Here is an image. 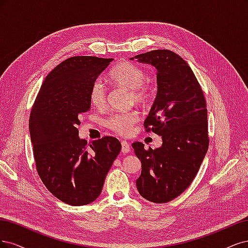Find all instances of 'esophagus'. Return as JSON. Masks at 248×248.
<instances>
[{
    "label": "esophagus",
    "instance_id": "esophagus-1",
    "mask_svg": "<svg viewBox=\"0 0 248 248\" xmlns=\"http://www.w3.org/2000/svg\"><path fill=\"white\" fill-rule=\"evenodd\" d=\"M131 151V146L126 141H122V153L127 154Z\"/></svg>",
    "mask_w": 248,
    "mask_h": 248
}]
</instances>
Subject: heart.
<instances>
[{"label":"heart","instance_id":"obj_1","mask_svg":"<svg viewBox=\"0 0 248 248\" xmlns=\"http://www.w3.org/2000/svg\"><path fill=\"white\" fill-rule=\"evenodd\" d=\"M111 79L122 86L132 91L135 101H145L150 93V83L145 80L144 71L130 62H124L111 72ZM90 102L94 107H103L106 103V87L101 79H95L90 90ZM138 114L135 111L111 115L106 122L107 126L113 132L127 135L131 133L133 124L137 122Z\"/></svg>","mask_w":248,"mask_h":248}]
</instances>
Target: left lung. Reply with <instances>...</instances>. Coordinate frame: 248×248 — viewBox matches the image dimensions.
I'll list each match as a JSON object with an SVG mask.
<instances>
[{
  "mask_svg": "<svg viewBox=\"0 0 248 248\" xmlns=\"http://www.w3.org/2000/svg\"><path fill=\"white\" fill-rule=\"evenodd\" d=\"M130 60L156 69L157 92L144 125L163 141L147 150L141 142L132 144L141 161L136 186L147 201L166 203L189 186L208 149L206 101L194 72L175 52L158 49Z\"/></svg>",
  "mask_w": 248,
  "mask_h": 248,
  "instance_id": "1",
  "label": "left lung"
}]
</instances>
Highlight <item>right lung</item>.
I'll use <instances>...</instances> for the list:
<instances>
[{"label": "right lung", "instance_id": "right-lung-1", "mask_svg": "<svg viewBox=\"0 0 248 248\" xmlns=\"http://www.w3.org/2000/svg\"><path fill=\"white\" fill-rule=\"evenodd\" d=\"M113 59L73 57L46 76L30 116V136L40 178L62 202L82 206L103 188L122 144L114 137L79 138V117L91 108L93 82Z\"/></svg>", "mask_w": 248, "mask_h": 248}]
</instances>
